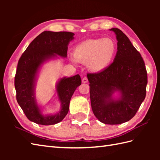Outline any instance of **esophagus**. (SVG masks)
I'll use <instances>...</instances> for the list:
<instances>
[{
	"label": "esophagus",
	"instance_id": "obj_1",
	"mask_svg": "<svg viewBox=\"0 0 160 160\" xmlns=\"http://www.w3.org/2000/svg\"><path fill=\"white\" fill-rule=\"evenodd\" d=\"M82 81L83 83H87V82H88V79H87L86 77H84L82 78Z\"/></svg>",
	"mask_w": 160,
	"mask_h": 160
}]
</instances>
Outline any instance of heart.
<instances>
[{
	"label": "heart",
	"mask_w": 160,
	"mask_h": 160,
	"mask_svg": "<svg viewBox=\"0 0 160 160\" xmlns=\"http://www.w3.org/2000/svg\"><path fill=\"white\" fill-rule=\"evenodd\" d=\"M117 45L109 38L91 39L77 45L73 49V58L71 60L87 63L91 71L98 73L110 65L117 52Z\"/></svg>",
	"instance_id": "1"
}]
</instances>
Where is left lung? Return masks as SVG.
<instances>
[{
    "label": "left lung",
    "mask_w": 160,
    "mask_h": 160,
    "mask_svg": "<svg viewBox=\"0 0 160 160\" xmlns=\"http://www.w3.org/2000/svg\"><path fill=\"white\" fill-rule=\"evenodd\" d=\"M116 35L118 51L113 62L97 73H88L91 108L98 120L120 124L134 117L146 97L147 72L143 59L120 29ZM116 92L118 96L114 97Z\"/></svg>",
    "instance_id": "1"
}]
</instances>
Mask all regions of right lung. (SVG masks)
Instances as JSON below:
<instances>
[{
    "mask_svg": "<svg viewBox=\"0 0 160 160\" xmlns=\"http://www.w3.org/2000/svg\"><path fill=\"white\" fill-rule=\"evenodd\" d=\"M74 33L68 32L45 31L40 33L26 49L19 59L15 76L16 100L29 120L41 125L56 124L68 113L69 103L76 88L81 84L79 75L60 78L56 86L61 103L59 112L44 114L37 103L35 89L39 71L42 64L52 59L67 56L68 45L74 38Z\"/></svg>",
    "mask_w": 160,
    "mask_h": 160,
    "instance_id": "obj_1",
    "label": "right lung"
}]
</instances>
